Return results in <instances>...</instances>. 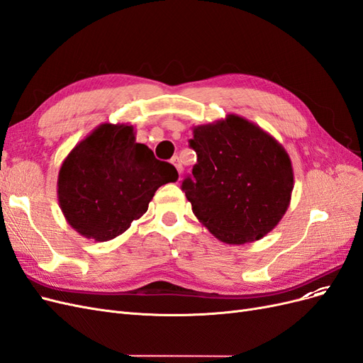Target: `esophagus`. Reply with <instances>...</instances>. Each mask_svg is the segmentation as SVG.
Returning a JSON list of instances; mask_svg holds the SVG:
<instances>
[{"label": "esophagus", "instance_id": "esophagus-1", "mask_svg": "<svg viewBox=\"0 0 363 363\" xmlns=\"http://www.w3.org/2000/svg\"><path fill=\"white\" fill-rule=\"evenodd\" d=\"M171 163L174 164V167H175V169H177V171H179V174H182V171H183V167H182V163H180V159H179L177 156H175V157H172Z\"/></svg>", "mask_w": 363, "mask_h": 363}]
</instances>
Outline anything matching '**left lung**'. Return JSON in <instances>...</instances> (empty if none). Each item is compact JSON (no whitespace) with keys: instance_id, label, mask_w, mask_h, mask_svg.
Here are the masks:
<instances>
[{"instance_id":"obj_1","label":"left lung","mask_w":363,"mask_h":363,"mask_svg":"<svg viewBox=\"0 0 363 363\" xmlns=\"http://www.w3.org/2000/svg\"><path fill=\"white\" fill-rule=\"evenodd\" d=\"M196 152L182 189L199 221L221 242L259 240L286 213L294 189L291 157L257 124L227 115L192 127Z\"/></svg>"}]
</instances>
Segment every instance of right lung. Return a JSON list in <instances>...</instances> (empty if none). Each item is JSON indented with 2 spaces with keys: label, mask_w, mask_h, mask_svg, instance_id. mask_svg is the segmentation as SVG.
Masks as SVG:
<instances>
[{
  "label": "right lung",
  "mask_w": 363,
  "mask_h": 363,
  "mask_svg": "<svg viewBox=\"0 0 363 363\" xmlns=\"http://www.w3.org/2000/svg\"><path fill=\"white\" fill-rule=\"evenodd\" d=\"M171 163L136 142L135 127L100 124L63 160L59 206L77 233L98 242L119 235L148 211L162 184L177 182Z\"/></svg>",
  "instance_id": "add662e5"
}]
</instances>
